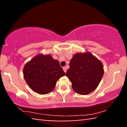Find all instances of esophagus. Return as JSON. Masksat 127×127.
Here are the masks:
<instances>
[{
    "label": "esophagus",
    "instance_id": "obj_1",
    "mask_svg": "<svg viewBox=\"0 0 127 127\" xmlns=\"http://www.w3.org/2000/svg\"><path fill=\"white\" fill-rule=\"evenodd\" d=\"M63 69L64 72H65V73H66V67H65V66H64V67L63 68Z\"/></svg>",
    "mask_w": 127,
    "mask_h": 127
}]
</instances>
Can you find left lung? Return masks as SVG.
Segmentation results:
<instances>
[{"instance_id":"left-lung-1","label":"left lung","mask_w":127,"mask_h":127,"mask_svg":"<svg viewBox=\"0 0 127 127\" xmlns=\"http://www.w3.org/2000/svg\"><path fill=\"white\" fill-rule=\"evenodd\" d=\"M69 66L66 76L72 82L74 91L83 95L97 88L104 72L102 63L89 52L75 54Z\"/></svg>"}]
</instances>
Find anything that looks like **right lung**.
<instances>
[{
	"label": "right lung",
	"instance_id": "right-lung-1",
	"mask_svg": "<svg viewBox=\"0 0 127 127\" xmlns=\"http://www.w3.org/2000/svg\"><path fill=\"white\" fill-rule=\"evenodd\" d=\"M65 75L59 62L50 55L36 56L23 68V76L28 85L39 94L50 93L60 77Z\"/></svg>",
	"mask_w": 127,
	"mask_h": 127
}]
</instances>
